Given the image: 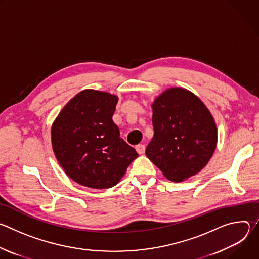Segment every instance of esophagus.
<instances>
[{
  "instance_id": "obj_1",
  "label": "esophagus",
  "mask_w": 259,
  "mask_h": 259,
  "mask_svg": "<svg viewBox=\"0 0 259 259\" xmlns=\"http://www.w3.org/2000/svg\"><path fill=\"white\" fill-rule=\"evenodd\" d=\"M136 152L139 154V155H143L144 152H145V145L144 144H138L136 145Z\"/></svg>"
}]
</instances>
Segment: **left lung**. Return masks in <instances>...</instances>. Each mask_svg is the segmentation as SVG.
Instances as JSON below:
<instances>
[{
  "label": "left lung",
  "mask_w": 259,
  "mask_h": 259,
  "mask_svg": "<svg viewBox=\"0 0 259 259\" xmlns=\"http://www.w3.org/2000/svg\"><path fill=\"white\" fill-rule=\"evenodd\" d=\"M154 136L145 155L173 182L199 173L217 144V128L210 110L182 87L163 91L153 102Z\"/></svg>",
  "instance_id": "left-lung-1"
}]
</instances>
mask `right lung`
<instances>
[{
	"mask_svg": "<svg viewBox=\"0 0 259 259\" xmlns=\"http://www.w3.org/2000/svg\"><path fill=\"white\" fill-rule=\"evenodd\" d=\"M119 97L85 89L60 110L51 127L52 149L64 173L83 187L109 189L138 154L113 121Z\"/></svg>",
	"mask_w": 259,
	"mask_h": 259,
	"instance_id": "1",
	"label": "right lung"
}]
</instances>
